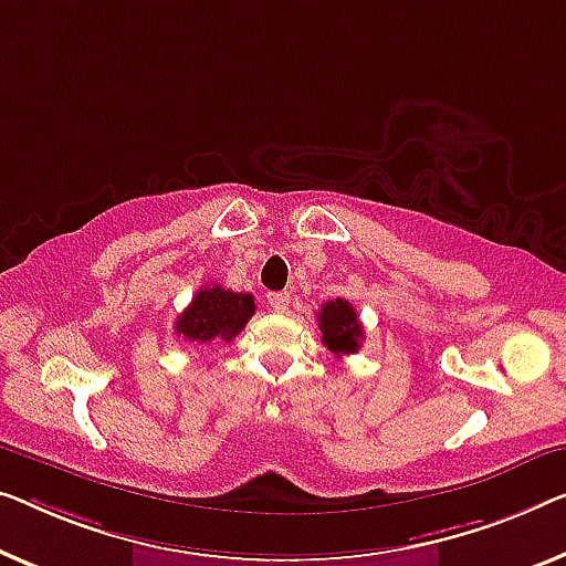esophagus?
Segmentation results:
<instances>
[{"mask_svg": "<svg viewBox=\"0 0 566 566\" xmlns=\"http://www.w3.org/2000/svg\"><path fill=\"white\" fill-rule=\"evenodd\" d=\"M290 292H269L266 294V302L269 307H272L274 312H286L290 310Z\"/></svg>", "mask_w": 566, "mask_h": 566, "instance_id": "esophagus-1", "label": "esophagus"}]
</instances>
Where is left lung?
Instances as JSON below:
<instances>
[{"mask_svg":"<svg viewBox=\"0 0 566 566\" xmlns=\"http://www.w3.org/2000/svg\"><path fill=\"white\" fill-rule=\"evenodd\" d=\"M317 327L323 333V345L337 358L353 356V353L360 350L364 325H360L358 312L353 310L348 300L337 297L323 302V307L317 312Z\"/></svg>","mask_w":566,"mask_h":566,"instance_id":"1","label":"left lung"}]
</instances>
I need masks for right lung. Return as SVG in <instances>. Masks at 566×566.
Returning <instances> with one entry per match:
<instances>
[{
	"label": "right lung",
	"mask_w": 566,
	"mask_h": 566,
	"mask_svg": "<svg viewBox=\"0 0 566 566\" xmlns=\"http://www.w3.org/2000/svg\"><path fill=\"white\" fill-rule=\"evenodd\" d=\"M254 310L251 294L226 290L221 284H208L175 319V333L188 343H229L247 327Z\"/></svg>",
	"instance_id": "right-lung-1"
}]
</instances>
